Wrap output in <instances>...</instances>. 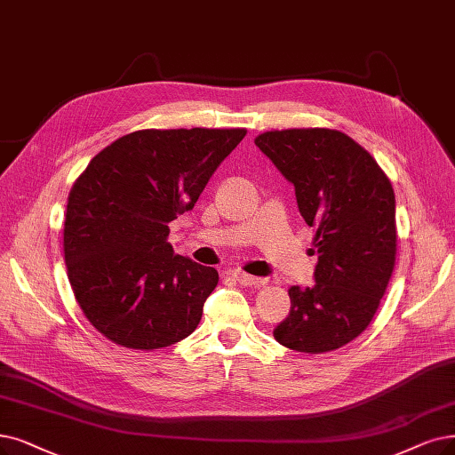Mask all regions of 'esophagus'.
I'll use <instances>...</instances> for the list:
<instances>
[{"instance_id":"esophagus-1","label":"esophagus","mask_w":455,"mask_h":455,"mask_svg":"<svg viewBox=\"0 0 455 455\" xmlns=\"http://www.w3.org/2000/svg\"><path fill=\"white\" fill-rule=\"evenodd\" d=\"M229 276L237 283H241V285H261L263 283L261 278L250 276V275H246V272H241V270H231Z\"/></svg>"}]
</instances>
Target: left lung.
<instances>
[{"label": "left lung", "instance_id": "8db88e82", "mask_svg": "<svg viewBox=\"0 0 455 455\" xmlns=\"http://www.w3.org/2000/svg\"><path fill=\"white\" fill-rule=\"evenodd\" d=\"M256 145L295 187L297 205L315 228L312 287L289 289V315L275 338L299 353H326L368 329L395 263V197L373 156L347 134L289 129Z\"/></svg>", "mask_w": 455, "mask_h": 455}]
</instances>
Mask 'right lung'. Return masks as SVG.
<instances>
[{
  "label": "right lung",
  "mask_w": 455,
  "mask_h": 455,
  "mask_svg": "<svg viewBox=\"0 0 455 455\" xmlns=\"http://www.w3.org/2000/svg\"><path fill=\"white\" fill-rule=\"evenodd\" d=\"M244 129L136 131L108 145L68 194L63 248L84 315L117 345L151 351L190 336L218 283L179 256L168 224L192 211Z\"/></svg>",
  "instance_id": "obj_1"
}]
</instances>
